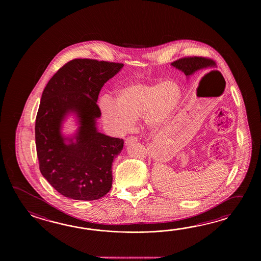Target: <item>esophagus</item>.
I'll return each instance as SVG.
<instances>
[{
    "label": "esophagus",
    "mask_w": 261,
    "mask_h": 261,
    "mask_svg": "<svg viewBox=\"0 0 261 261\" xmlns=\"http://www.w3.org/2000/svg\"><path fill=\"white\" fill-rule=\"evenodd\" d=\"M137 141H138V139L136 138V137H134V136H130V137H128V139H126L125 143H126V144L128 145V144H134V143H136Z\"/></svg>",
    "instance_id": "obj_1"
}]
</instances>
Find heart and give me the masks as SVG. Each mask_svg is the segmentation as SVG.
I'll return each mask as SVG.
<instances>
[{
	"label": "heart",
	"mask_w": 261,
	"mask_h": 261,
	"mask_svg": "<svg viewBox=\"0 0 261 261\" xmlns=\"http://www.w3.org/2000/svg\"><path fill=\"white\" fill-rule=\"evenodd\" d=\"M181 98V89L172 79L137 81L117 89L114 100L102 97L99 106L106 126L117 134L128 132L141 117L147 128L155 132L172 119Z\"/></svg>",
	"instance_id": "b5f03b06"
}]
</instances>
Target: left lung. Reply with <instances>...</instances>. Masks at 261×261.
Masks as SVG:
<instances>
[{
    "label": "left lung",
    "instance_id": "obj_1",
    "mask_svg": "<svg viewBox=\"0 0 261 261\" xmlns=\"http://www.w3.org/2000/svg\"><path fill=\"white\" fill-rule=\"evenodd\" d=\"M172 66L178 69L179 71L183 72L188 78L194 74L195 72L216 66V63L213 60L202 58V57H189V58H182L177 61L172 62Z\"/></svg>",
    "mask_w": 261,
    "mask_h": 261
}]
</instances>
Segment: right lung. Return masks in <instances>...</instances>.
Returning a JSON list of instances; mask_svg holds the SVG:
<instances>
[{
    "mask_svg": "<svg viewBox=\"0 0 261 261\" xmlns=\"http://www.w3.org/2000/svg\"><path fill=\"white\" fill-rule=\"evenodd\" d=\"M122 63L75 59L56 72L45 86L35 120L40 172L64 197L94 200L112 188L113 161L123 149V139L98 132V96ZM77 117L76 133L67 138L62 124Z\"/></svg>",
    "mask_w": 261,
    "mask_h": 261,
    "instance_id": "add662e5",
    "label": "right lung"
}]
</instances>
